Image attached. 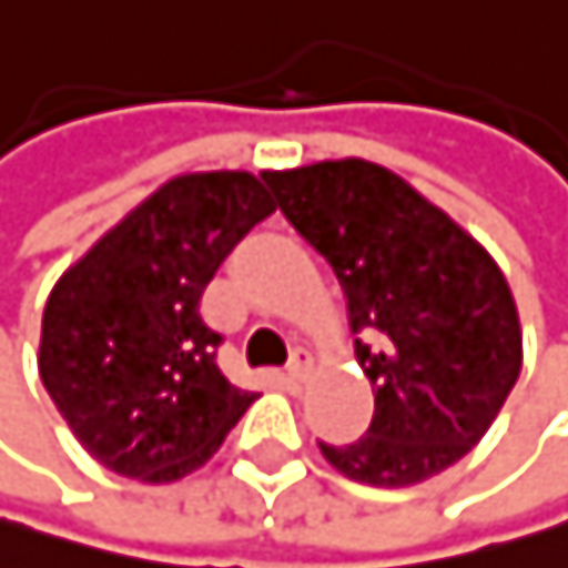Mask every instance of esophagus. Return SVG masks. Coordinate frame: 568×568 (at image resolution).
I'll return each instance as SVG.
<instances>
[{"mask_svg": "<svg viewBox=\"0 0 568 568\" xmlns=\"http://www.w3.org/2000/svg\"><path fill=\"white\" fill-rule=\"evenodd\" d=\"M307 372H311L307 354H293V362L286 365V383H304Z\"/></svg>", "mask_w": 568, "mask_h": 568, "instance_id": "34e87169", "label": "esophagus"}]
</instances>
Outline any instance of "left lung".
<instances>
[{
	"label": "left lung",
	"instance_id": "8db88e82",
	"mask_svg": "<svg viewBox=\"0 0 568 568\" xmlns=\"http://www.w3.org/2000/svg\"><path fill=\"white\" fill-rule=\"evenodd\" d=\"M290 225L333 264L375 415L362 440L318 444L368 487H415L483 440L523 368L516 296L440 206L362 156L264 171Z\"/></svg>",
	"mask_w": 568,
	"mask_h": 568
}]
</instances>
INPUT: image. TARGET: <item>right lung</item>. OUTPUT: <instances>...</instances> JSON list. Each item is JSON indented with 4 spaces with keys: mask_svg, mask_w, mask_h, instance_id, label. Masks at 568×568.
<instances>
[{
    "mask_svg": "<svg viewBox=\"0 0 568 568\" xmlns=\"http://www.w3.org/2000/svg\"><path fill=\"white\" fill-rule=\"evenodd\" d=\"M275 211L250 171L179 174L103 232L52 286L38 375L78 444L110 473L174 483L225 444L257 394L217 368L200 296Z\"/></svg>",
    "mask_w": 568,
    "mask_h": 568,
    "instance_id": "add662e5",
    "label": "right lung"
}]
</instances>
